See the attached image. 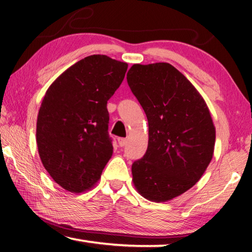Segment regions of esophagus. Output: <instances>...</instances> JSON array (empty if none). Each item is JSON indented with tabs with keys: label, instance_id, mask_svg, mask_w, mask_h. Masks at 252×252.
I'll list each match as a JSON object with an SVG mask.
<instances>
[{
	"label": "esophagus",
	"instance_id": "34e87169",
	"mask_svg": "<svg viewBox=\"0 0 252 252\" xmlns=\"http://www.w3.org/2000/svg\"><path fill=\"white\" fill-rule=\"evenodd\" d=\"M118 143H119V146H120V147H125L126 143V139H125V138H118Z\"/></svg>",
	"mask_w": 252,
	"mask_h": 252
}]
</instances>
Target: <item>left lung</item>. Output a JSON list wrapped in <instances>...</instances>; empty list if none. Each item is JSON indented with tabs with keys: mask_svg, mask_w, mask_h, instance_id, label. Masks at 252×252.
<instances>
[{
	"mask_svg": "<svg viewBox=\"0 0 252 252\" xmlns=\"http://www.w3.org/2000/svg\"><path fill=\"white\" fill-rule=\"evenodd\" d=\"M126 80L149 123L146 155L132 164L134 187L150 201H169L192 188L210 163L216 141L210 111L169 63L133 64Z\"/></svg>",
	"mask_w": 252,
	"mask_h": 252,
	"instance_id": "1",
	"label": "left lung"
}]
</instances>
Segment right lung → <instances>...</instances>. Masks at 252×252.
I'll return each instance as SVG.
<instances>
[{
  "label": "right lung",
  "instance_id": "1",
  "mask_svg": "<svg viewBox=\"0 0 252 252\" xmlns=\"http://www.w3.org/2000/svg\"><path fill=\"white\" fill-rule=\"evenodd\" d=\"M127 64L94 54L70 66L50 85L36 121L42 163L53 180L80 193L99 181L112 157L106 103Z\"/></svg>",
  "mask_w": 252,
  "mask_h": 252
}]
</instances>
